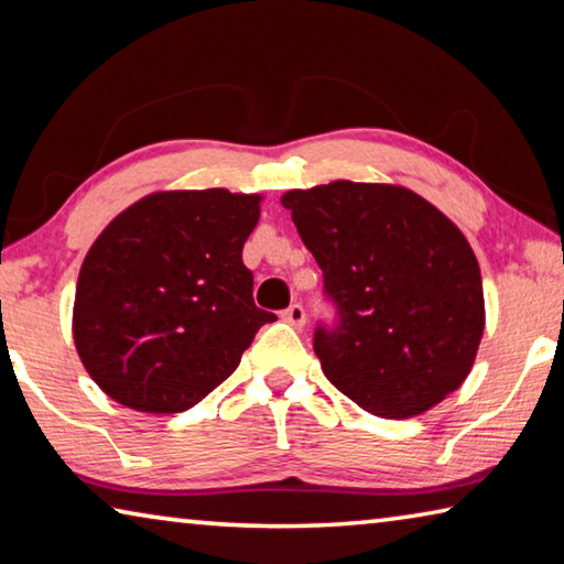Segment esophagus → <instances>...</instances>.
<instances>
[{
    "label": "esophagus",
    "instance_id": "34e87169",
    "mask_svg": "<svg viewBox=\"0 0 564 564\" xmlns=\"http://www.w3.org/2000/svg\"><path fill=\"white\" fill-rule=\"evenodd\" d=\"M281 318H283L285 323H291L293 328H303V326H305V311H303V305H301V303L289 305V308H285V311L281 313Z\"/></svg>",
    "mask_w": 564,
    "mask_h": 564
}]
</instances>
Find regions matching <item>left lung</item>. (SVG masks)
<instances>
[{"instance_id": "8db88e82", "label": "left lung", "mask_w": 564, "mask_h": 564, "mask_svg": "<svg viewBox=\"0 0 564 564\" xmlns=\"http://www.w3.org/2000/svg\"><path fill=\"white\" fill-rule=\"evenodd\" d=\"M323 271L338 326L326 378L378 417H413L463 386L485 330L480 265L451 218L393 184L333 181L281 196Z\"/></svg>"}]
</instances>
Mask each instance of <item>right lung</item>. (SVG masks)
Returning <instances> with one entry per match:
<instances>
[{
  "instance_id": "right-lung-1",
  "label": "right lung",
  "mask_w": 564,
  "mask_h": 564,
  "mask_svg": "<svg viewBox=\"0 0 564 564\" xmlns=\"http://www.w3.org/2000/svg\"><path fill=\"white\" fill-rule=\"evenodd\" d=\"M261 196L156 191L104 228L82 263L74 346L104 393L181 413L234 373L273 313L256 308L243 243Z\"/></svg>"
}]
</instances>
